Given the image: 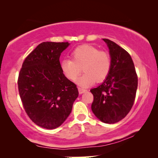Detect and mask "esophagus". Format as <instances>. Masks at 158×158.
I'll use <instances>...</instances> for the list:
<instances>
[{"mask_svg": "<svg viewBox=\"0 0 158 158\" xmlns=\"http://www.w3.org/2000/svg\"><path fill=\"white\" fill-rule=\"evenodd\" d=\"M85 91H86L85 89H83V88H78V92L80 94H83V93H85Z\"/></svg>", "mask_w": 158, "mask_h": 158, "instance_id": "obj_1", "label": "esophagus"}]
</instances>
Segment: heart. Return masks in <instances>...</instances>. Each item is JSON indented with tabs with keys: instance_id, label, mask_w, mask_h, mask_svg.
I'll return each mask as SVG.
<instances>
[{
	"instance_id": "obj_1",
	"label": "heart",
	"mask_w": 158,
	"mask_h": 158,
	"mask_svg": "<svg viewBox=\"0 0 158 158\" xmlns=\"http://www.w3.org/2000/svg\"><path fill=\"white\" fill-rule=\"evenodd\" d=\"M71 60H64L60 63L62 73L68 80L75 81L81 72L84 74L77 83L86 87L97 81L102 82L109 75L111 68V58L106 51H99L96 47L83 44L77 47L70 53Z\"/></svg>"
}]
</instances>
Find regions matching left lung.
<instances>
[{
	"label": "left lung",
	"mask_w": 158,
	"mask_h": 158,
	"mask_svg": "<svg viewBox=\"0 0 158 158\" xmlns=\"http://www.w3.org/2000/svg\"><path fill=\"white\" fill-rule=\"evenodd\" d=\"M109 49L111 68L102 84L93 88L92 111L102 122L114 124L126 116L135 102L138 78L127 52L115 42L103 39Z\"/></svg>",
	"instance_id": "obj_1"
}]
</instances>
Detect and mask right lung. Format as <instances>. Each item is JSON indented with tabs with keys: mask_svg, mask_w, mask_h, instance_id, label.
I'll list each match as a JSON object with an SVG mask.
<instances>
[{
	"mask_svg": "<svg viewBox=\"0 0 158 158\" xmlns=\"http://www.w3.org/2000/svg\"><path fill=\"white\" fill-rule=\"evenodd\" d=\"M69 45L41 43L26 57L19 73L18 88L23 106L32 122L42 128L60 127L78 96L76 85L60 68V55Z\"/></svg>",
	"mask_w": 158,
	"mask_h": 158,
	"instance_id": "obj_1",
	"label": "right lung"
}]
</instances>
